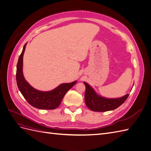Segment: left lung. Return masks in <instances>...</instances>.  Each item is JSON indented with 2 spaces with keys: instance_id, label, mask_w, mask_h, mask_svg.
<instances>
[{
  "instance_id": "8db88e82",
  "label": "left lung",
  "mask_w": 151,
  "mask_h": 151,
  "mask_svg": "<svg viewBox=\"0 0 151 151\" xmlns=\"http://www.w3.org/2000/svg\"><path fill=\"white\" fill-rule=\"evenodd\" d=\"M86 86L85 103L86 106L91 110L98 112H103L113 110L119 107L129 97V94L119 98L108 99L98 95L94 90L88 84L84 82Z\"/></svg>"
}]
</instances>
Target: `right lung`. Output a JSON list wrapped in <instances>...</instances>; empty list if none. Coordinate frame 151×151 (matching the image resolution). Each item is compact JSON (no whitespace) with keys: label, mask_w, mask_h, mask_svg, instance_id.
Here are the masks:
<instances>
[{"label":"right lung","mask_w":151,"mask_h":151,"mask_svg":"<svg viewBox=\"0 0 151 151\" xmlns=\"http://www.w3.org/2000/svg\"><path fill=\"white\" fill-rule=\"evenodd\" d=\"M26 43L18 59L16 70V81L20 92L29 104L41 109H53L57 108L67 91L77 81L71 83H63L50 91H40L33 88L27 82L22 74V59Z\"/></svg>","instance_id":"right-lung-1"}]
</instances>
